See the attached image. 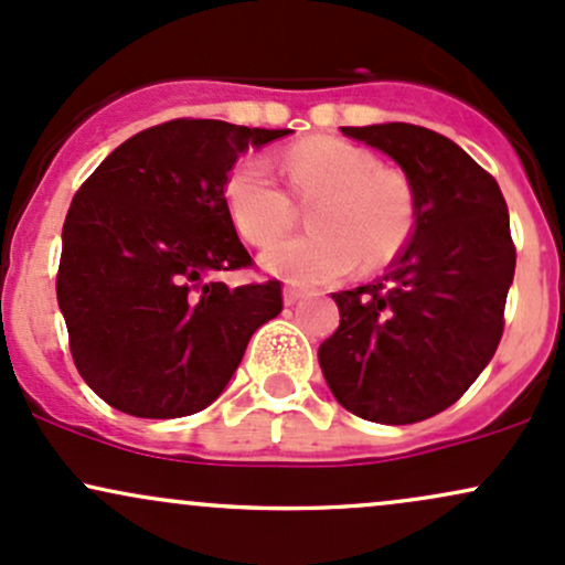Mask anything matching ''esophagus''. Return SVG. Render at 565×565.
I'll use <instances>...</instances> for the list:
<instances>
[{"label": "esophagus", "instance_id": "34e87169", "mask_svg": "<svg viewBox=\"0 0 565 565\" xmlns=\"http://www.w3.org/2000/svg\"><path fill=\"white\" fill-rule=\"evenodd\" d=\"M285 303H288V307H294L296 301H301L303 299V290L301 288H285Z\"/></svg>", "mask_w": 565, "mask_h": 565}]
</instances>
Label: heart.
Masks as SVG:
<instances>
[{"label": "heart", "mask_w": 565, "mask_h": 565, "mask_svg": "<svg viewBox=\"0 0 565 565\" xmlns=\"http://www.w3.org/2000/svg\"><path fill=\"white\" fill-rule=\"evenodd\" d=\"M282 173L296 200L316 202L309 207L315 232L266 253L271 275L296 285L335 282L358 264L382 269L408 248L419 218L414 181L384 168L373 151L341 138H307L285 154ZM224 194L234 226L250 245L266 248L294 230L296 202L262 157L239 162Z\"/></svg>", "instance_id": "1"}]
</instances>
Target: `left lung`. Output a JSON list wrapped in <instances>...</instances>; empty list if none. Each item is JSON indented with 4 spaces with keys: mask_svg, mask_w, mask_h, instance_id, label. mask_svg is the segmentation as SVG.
Instances as JSON below:
<instances>
[{
    "mask_svg": "<svg viewBox=\"0 0 565 565\" xmlns=\"http://www.w3.org/2000/svg\"><path fill=\"white\" fill-rule=\"evenodd\" d=\"M341 132L401 164L419 218L384 277L333 294L341 322L317 358L335 401L360 419L424 422L470 390L504 333L515 275L507 202L440 132L408 122Z\"/></svg>",
    "mask_w": 565,
    "mask_h": 565,
    "instance_id": "obj_1",
    "label": "left lung"
}]
</instances>
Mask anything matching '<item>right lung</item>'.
Segmentation results:
<instances>
[{
	"label": "right lung",
	"instance_id": "right-lung-1",
	"mask_svg": "<svg viewBox=\"0 0 565 565\" xmlns=\"http://www.w3.org/2000/svg\"><path fill=\"white\" fill-rule=\"evenodd\" d=\"M288 132L170 119L119 143L74 194L55 294L74 365L111 408H207L253 331L282 312L277 280L226 288L213 275L253 266L226 205L230 170Z\"/></svg>",
	"mask_w": 565,
	"mask_h": 565
}]
</instances>
